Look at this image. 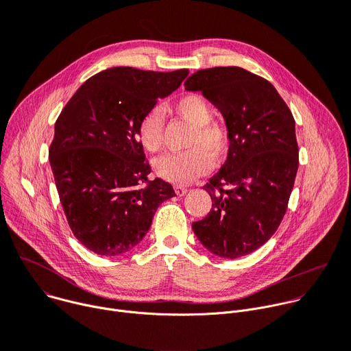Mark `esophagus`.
Returning a JSON list of instances; mask_svg holds the SVG:
<instances>
[{
  "label": "esophagus",
  "mask_w": 351,
  "mask_h": 351,
  "mask_svg": "<svg viewBox=\"0 0 351 351\" xmlns=\"http://www.w3.org/2000/svg\"><path fill=\"white\" fill-rule=\"evenodd\" d=\"M175 193H176L179 197H182V195H184V194L187 193V187H183V186H176V187H175Z\"/></svg>",
  "instance_id": "34e87169"
}]
</instances>
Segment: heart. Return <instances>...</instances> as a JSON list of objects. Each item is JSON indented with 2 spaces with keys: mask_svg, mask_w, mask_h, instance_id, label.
<instances>
[{
  "mask_svg": "<svg viewBox=\"0 0 351 351\" xmlns=\"http://www.w3.org/2000/svg\"><path fill=\"white\" fill-rule=\"evenodd\" d=\"M175 112L193 126L186 147L187 152L165 154L154 160L156 173L172 183L187 184L210 172L213 160L221 162L226 158L230 136L228 129L213 121V108L199 94H186L176 99ZM164 114L154 107L144 114L137 126V140L147 153H157L162 145Z\"/></svg>",
  "mask_w": 351,
  "mask_h": 351,
  "instance_id": "1",
  "label": "heart"
}]
</instances>
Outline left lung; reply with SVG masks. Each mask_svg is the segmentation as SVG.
I'll list each match as a JSON object with an SVG mask.
<instances>
[{"label": "left lung", "instance_id": "8db88e82", "mask_svg": "<svg viewBox=\"0 0 351 351\" xmlns=\"http://www.w3.org/2000/svg\"><path fill=\"white\" fill-rule=\"evenodd\" d=\"M184 88L218 108L230 136L225 164L203 187L213 208L193 232L218 257L247 256L285 217L298 169L294 118L268 80L239 66L197 71Z\"/></svg>", "mask_w": 351, "mask_h": 351}]
</instances>
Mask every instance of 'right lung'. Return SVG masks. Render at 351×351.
Listing matches in <instances>:
<instances>
[{
	"label": "right lung",
	"mask_w": 351,
	"mask_h": 351,
	"mask_svg": "<svg viewBox=\"0 0 351 351\" xmlns=\"http://www.w3.org/2000/svg\"><path fill=\"white\" fill-rule=\"evenodd\" d=\"M189 75L115 66L86 80L56 122L49 165L68 223L93 253L125 254L152 226L157 208L175 195L152 167L137 126L160 98Z\"/></svg>",
	"instance_id": "add662e5"
}]
</instances>
